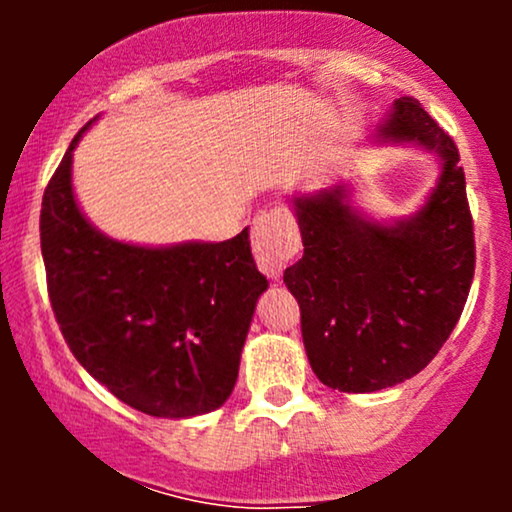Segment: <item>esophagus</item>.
<instances>
[{"mask_svg": "<svg viewBox=\"0 0 512 512\" xmlns=\"http://www.w3.org/2000/svg\"><path fill=\"white\" fill-rule=\"evenodd\" d=\"M298 250H301V233L289 209L276 207L262 211L252 223V252L260 272L269 279H279Z\"/></svg>", "mask_w": 512, "mask_h": 512, "instance_id": "34e87169", "label": "esophagus"}]
</instances>
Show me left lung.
Instances as JSON below:
<instances>
[{"instance_id":"obj_1","label":"left lung","mask_w":512,"mask_h":512,"mask_svg":"<svg viewBox=\"0 0 512 512\" xmlns=\"http://www.w3.org/2000/svg\"><path fill=\"white\" fill-rule=\"evenodd\" d=\"M378 142L433 151L440 178L411 219L378 223L344 185L293 197L303 257L284 272L310 368L339 392H378L424 370L460 320L474 279V223L460 151L411 96Z\"/></svg>"}]
</instances>
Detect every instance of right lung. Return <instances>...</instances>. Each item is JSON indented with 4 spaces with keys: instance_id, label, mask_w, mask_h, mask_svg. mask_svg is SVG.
Wrapping results in <instances>:
<instances>
[{
    "instance_id": "add662e5",
    "label": "right lung",
    "mask_w": 512,
    "mask_h": 512,
    "mask_svg": "<svg viewBox=\"0 0 512 512\" xmlns=\"http://www.w3.org/2000/svg\"><path fill=\"white\" fill-rule=\"evenodd\" d=\"M91 122L69 144L40 209V250L64 342L132 409L161 419L219 409L269 286L252 260L248 228L223 243L170 248L103 236L72 190V151Z\"/></svg>"
}]
</instances>
